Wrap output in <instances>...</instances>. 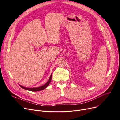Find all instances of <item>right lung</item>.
Listing matches in <instances>:
<instances>
[{
  "instance_id": "1",
  "label": "right lung",
  "mask_w": 120,
  "mask_h": 120,
  "mask_svg": "<svg viewBox=\"0 0 120 120\" xmlns=\"http://www.w3.org/2000/svg\"><path fill=\"white\" fill-rule=\"evenodd\" d=\"M52 74L50 76V78H49L48 81H47V82L44 85H43V86H40V87H37V88H26V87H23V86H21V85H19V86L21 87H22V88H23L25 90L30 91L37 92V91H41V90H43L45 89V88H46L48 85L49 84V83H50V82L51 81V79H52Z\"/></svg>"
}]
</instances>
